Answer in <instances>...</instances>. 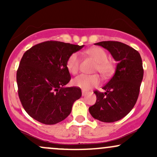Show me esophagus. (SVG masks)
Here are the masks:
<instances>
[{
  "label": "esophagus",
  "instance_id": "esophagus-1",
  "mask_svg": "<svg viewBox=\"0 0 157 157\" xmlns=\"http://www.w3.org/2000/svg\"><path fill=\"white\" fill-rule=\"evenodd\" d=\"M87 93H88V91H84V90H82V96H86V95L87 94Z\"/></svg>",
  "mask_w": 157,
  "mask_h": 157
}]
</instances>
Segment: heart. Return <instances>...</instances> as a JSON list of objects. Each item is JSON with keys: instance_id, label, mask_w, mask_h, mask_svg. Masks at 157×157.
Instances as JSON below:
<instances>
[{"instance_id": "heart-1", "label": "heart", "mask_w": 157, "mask_h": 157, "mask_svg": "<svg viewBox=\"0 0 157 157\" xmlns=\"http://www.w3.org/2000/svg\"><path fill=\"white\" fill-rule=\"evenodd\" d=\"M86 53L96 61L95 71H98L102 76L109 77L113 73L114 69L113 64L108 60V55L105 50L100 47H94L87 50ZM80 55L78 53H73L68 57L66 67L71 75H76L80 69ZM72 82L76 87L80 88L82 90H89L100 83V77L96 75H80L75 77Z\"/></svg>"}]
</instances>
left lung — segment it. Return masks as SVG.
Here are the masks:
<instances>
[{
    "instance_id": "obj_1",
    "label": "left lung",
    "mask_w": 157,
    "mask_h": 157,
    "mask_svg": "<svg viewBox=\"0 0 157 157\" xmlns=\"http://www.w3.org/2000/svg\"><path fill=\"white\" fill-rule=\"evenodd\" d=\"M94 44L107 49L117 65L113 76L102 87L105 92H94L97 101L89 107V112L101 122L118 121L130 112L137 100L144 73L141 56L134 48L118 41Z\"/></svg>"
}]
</instances>
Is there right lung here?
<instances>
[{
	"mask_svg": "<svg viewBox=\"0 0 157 157\" xmlns=\"http://www.w3.org/2000/svg\"><path fill=\"white\" fill-rule=\"evenodd\" d=\"M83 46L46 41L23 54L17 83L20 100L30 117L41 123L54 125L70 114L82 92L78 87H66L71 80L66 63L70 55Z\"/></svg>",
	"mask_w": 157,
	"mask_h": 157,
	"instance_id": "1",
	"label": "right lung"
}]
</instances>
